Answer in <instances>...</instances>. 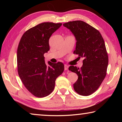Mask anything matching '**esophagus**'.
<instances>
[{"label":"esophagus","instance_id":"1","mask_svg":"<svg viewBox=\"0 0 122 122\" xmlns=\"http://www.w3.org/2000/svg\"><path fill=\"white\" fill-rule=\"evenodd\" d=\"M68 66L67 65H65V71H67L68 69Z\"/></svg>","mask_w":122,"mask_h":122}]
</instances>
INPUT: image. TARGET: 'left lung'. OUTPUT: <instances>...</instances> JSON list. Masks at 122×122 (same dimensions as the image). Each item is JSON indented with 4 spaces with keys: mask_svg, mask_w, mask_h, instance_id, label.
<instances>
[{
    "mask_svg": "<svg viewBox=\"0 0 122 122\" xmlns=\"http://www.w3.org/2000/svg\"><path fill=\"white\" fill-rule=\"evenodd\" d=\"M63 25L75 37L74 54L84 59L81 68L69 67L78 75L73 84L74 90L80 95L89 96L97 90L107 75L108 56L104 39L97 30L83 21H69Z\"/></svg>",
    "mask_w": 122,
    "mask_h": 122,
    "instance_id": "obj_1",
    "label": "left lung"
}]
</instances>
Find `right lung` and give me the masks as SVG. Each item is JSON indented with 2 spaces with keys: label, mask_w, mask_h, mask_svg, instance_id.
<instances>
[{
  "label": "right lung",
  "mask_w": 122,
  "mask_h": 122,
  "mask_svg": "<svg viewBox=\"0 0 122 122\" xmlns=\"http://www.w3.org/2000/svg\"><path fill=\"white\" fill-rule=\"evenodd\" d=\"M61 25L48 22L39 24L24 33L18 45V74L27 89L37 97L49 95L56 78L63 72L62 63L48 61L47 65L44 56L49 50V38Z\"/></svg>",
  "instance_id": "right-lung-1"
}]
</instances>
